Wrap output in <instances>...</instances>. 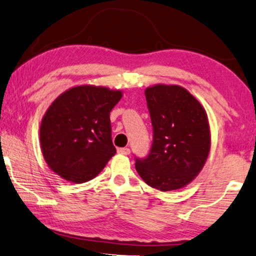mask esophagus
Here are the masks:
<instances>
[{
  "label": "esophagus",
  "mask_w": 256,
  "mask_h": 256,
  "mask_svg": "<svg viewBox=\"0 0 256 256\" xmlns=\"http://www.w3.org/2000/svg\"><path fill=\"white\" fill-rule=\"evenodd\" d=\"M118 153L119 154H122V156H128V154H130V150H129L128 148H118Z\"/></svg>",
  "instance_id": "esophagus-1"
}]
</instances>
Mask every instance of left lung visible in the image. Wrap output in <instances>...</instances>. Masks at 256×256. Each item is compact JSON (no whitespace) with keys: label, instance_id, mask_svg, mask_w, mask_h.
<instances>
[{"label":"left lung","instance_id":"8db88e82","mask_svg":"<svg viewBox=\"0 0 256 256\" xmlns=\"http://www.w3.org/2000/svg\"><path fill=\"white\" fill-rule=\"evenodd\" d=\"M153 126L148 156L136 158V170L148 186L161 192L187 186L203 169L211 150L205 108L186 88L156 85L145 90Z\"/></svg>","mask_w":256,"mask_h":256}]
</instances>
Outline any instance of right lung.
<instances>
[{
	"mask_svg": "<svg viewBox=\"0 0 256 256\" xmlns=\"http://www.w3.org/2000/svg\"><path fill=\"white\" fill-rule=\"evenodd\" d=\"M121 98L119 90L79 85L53 100L40 130L42 154L53 172L82 184L103 170L116 154L110 112Z\"/></svg>",
	"mask_w": 256,
	"mask_h": 256,
	"instance_id": "1",
	"label": "right lung"
}]
</instances>
